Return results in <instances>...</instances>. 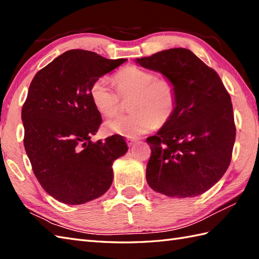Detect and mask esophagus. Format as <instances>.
<instances>
[{"label":"esophagus","mask_w":259,"mask_h":259,"mask_svg":"<svg viewBox=\"0 0 259 259\" xmlns=\"http://www.w3.org/2000/svg\"><path fill=\"white\" fill-rule=\"evenodd\" d=\"M125 141H127V144H128V146H129V147H131V146H134V144H135V142H137V140H136V139H132V138H128V139H127V140H125Z\"/></svg>","instance_id":"obj_1"}]
</instances>
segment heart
<instances>
[{
    "label": "heart",
    "instance_id": "obj_1",
    "mask_svg": "<svg viewBox=\"0 0 259 259\" xmlns=\"http://www.w3.org/2000/svg\"><path fill=\"white\" fill-rule=\"evenodd\" d=\"M113 79L117 90L105 77L98 78L90 87L93 104L105 117L117 115L122 107V99H132L130 115L119 116L105 123L108 134L138 137L172 117L178 93L171 78L157 77L151 70L128 65L120 69Z\"/></svg>",
    "mask_w": 259,
    "mask_h": 259
}]
</instances>
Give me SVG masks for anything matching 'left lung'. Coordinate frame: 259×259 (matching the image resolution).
<instances>
[{
	"label": "left lung",
	"mask_w": 259,
	"mask_h": 259,
	"mask_svg": "<svg viewBox=\"0 0 259 259\" xmlns=\"http://www.w3.org/2000/svg\"><path fill=\"white\" fill-rule=\"evenodd\" d=\"M137 63L171 78L178 93L172 117L147 138L148 184L171 197L203 194L232 160L236 127L230 94L219 74L186 48L162 51Z\"/></svg>",
	"instance_id": "8db88e82"
}]
</instances>
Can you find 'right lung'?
Returning a JSON list of instances; mask_svg holds the SVG:
<instances>
[{
    "instance_id": "obj_1",
    "label": "right lung",
    "mask_w": 259,
    "mask_h": 259,
    "mask_svg": "<svg viewBox=\"0 0 259 259\" xmlns=\"http://www.w3.org/2000/svg\"><path fill=\"white\" fill-rule=\"evenodd\" d=\"M125 61L67 51L29 85L22 108L24 147L41 188L59 202L77 205L105 194L112 183V162L128 151L121 136L90 140L102 121L90 87Z\"/></svg>"
}]
</instances>
